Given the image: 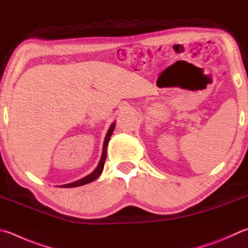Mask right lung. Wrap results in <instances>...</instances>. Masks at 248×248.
I'll list each match as a JSON object with an SVG mask.
<instances>
[{"label": "right lung", "instance_id": "obj_1", "mask_svg": "<svg viewBox=\"0 0 248 248\" xmlns=\"http://www.w3.org/2000/svg\"><path fill=\"white\" fill-rule=\"evenodd\" d=\"M115 124L116 123H112L110 124V127L108 129V131L106 133V137L104 140V144H103V152H102V156H101V159H100V163H98L97 167L94 169L93 172H91L90 174H88L87 177H84L80 180H77V181L75 182H71L68 184H62V186H60V187H76V186H84V184H88L90 182L94 181V180L97 179L100 177L101 173L103 172V169H104V164H105V159H106V151H107V145H108V142L110 140V137L112 132H114V129H115Z\"/></svg>", "mask_w": 248, "mask_h": 248}]
</instances>
